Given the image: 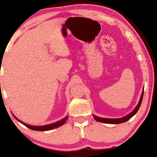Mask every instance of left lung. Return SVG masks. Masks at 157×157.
I'll return each mask as SVG.
<instances>
[{
	"mask_svg": "<svg viewBox=\"0 0 157 157\" xmlns=\"http://www.w3.org/2000/svg\"><path fill=\"white\" fill-rule=\"evenodd\" d=\"M143 92H144V89H143V92L142 94L140 95V98L139 100V102L136 106L135 107V109L133 110V111H132L127 115H125L124 117H120V118H104V117H100L98 116H96L95 115H93V117L94 118V120L97 122H103V123H106V124H121V123L125 122L128 121V120H130L133 115H134L136 113L138 112V109L140 106L141 102H142L143 100Z\"/></svg>",
	"mask_w": 157,
	"mask_h": 157,
	"instance_id": "left-lung-1",
	"label": "left lung"
}]
</instances>
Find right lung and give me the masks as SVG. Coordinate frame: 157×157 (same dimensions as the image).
Segmentation results:
<instances>
[{
	"mask_svg": "<svg viewBox=\"0 0 157 157\" xmlns=\"http://www.w3.org/2000/svg\"><path fill=\"white\" fill-rule=\"evenodd\" d=\"M13 116L15 117V119L17 120L18 121L21 123V124L25 125V127L29 128V129L35 130V131H41V132H44V131L52 130L53 129H56V128H58L59 127H60V126L63 125L64 124H65V122L67 121V120L68 117H69L68 116H65V117L63 118V119L59 120V121L56 122L52 123V124H47V125H42V126H33V125H30V124H25V123L21 122L19 119H17V118L15 117L14 115H13Z\"/></svg>",
	"mask_w": 157,
	"mask_h": 157,
	"instance_id": "obj_1",
	"label": "right lung"
}]
</instances>
